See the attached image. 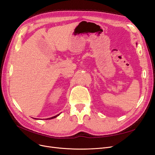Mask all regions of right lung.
<instances>
[{"label": "right lung", "mask_w": 155, "mask_h": 155, "mask_svg": "<svg viewBox=\"0 0 155 155\" xmlns=\"http://www.w3.org/2000/svg\"><path fill=\"white\" fill-rule=\"evenodd\" d=\"M60 114H58V115H56V116H53V117H51V118H47L46 120H50V119H53V118H56V117H58L59 115ZM36 119V118H35Z\"/></svg>", "instance_id": "add662e5"}]
</instances>
